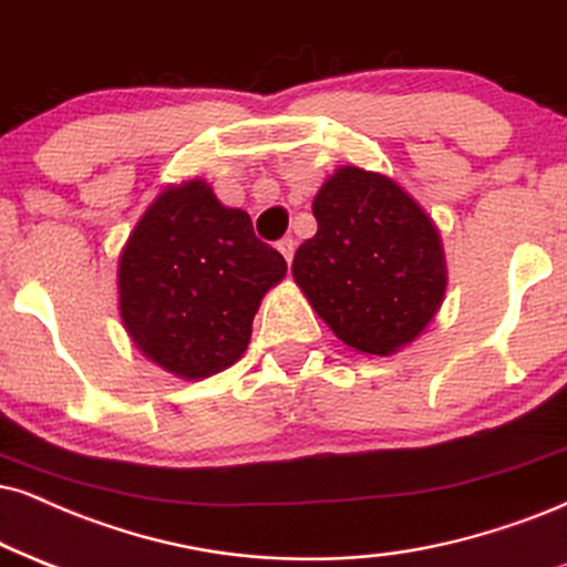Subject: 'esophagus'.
Instances as JSON below:
<instances>
[{
	"instance_id": "1",
	"label": "esophagus",
	"mask_w": 567,
	"mask_h": 567,
	"mask_svg": "<svg viewBox=\"0 0 567 567\" xmlns=\"http://www.w3.org/2000/svg\"><path fill=\"white\" fill-rule=\"evenodd\" d=\"M276 247H278V251H281V255H284V260H286V262H291V257H295V247H297V241L291 239V236H286V239H281V241L276 244Z\"/></svg>"
}]
</instances>
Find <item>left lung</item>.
Here are the masks:
<instances>
[{"mask_svg": "<svg viewBox=\"0 0 567 567\" xmlns=\"http://www.w3.org/2000/svg\"><path fill=\"white\" fill-rule=\"evenodd\" d=\"M318 230L299 244L295 281L347 347L400 352L446 295L442 236L394 178L344 165L312 199Z\"/></svg>", "mask_w": 567, "mask_h": 567, "instance_id": "left-lung-1", "label": "left lung"}]
</instances>
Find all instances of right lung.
<instances>
[{
	"mask_svg": "<svg viewBox=\"0 0 567 567\" xmlns=\"http://www.w3.org/2000/svg\"><path fill=\"white\" fill-rule=\"evenodd\" d=\"M286 260L202 178L165 186L117 260V310L146 360L178 379L220 373L247 352L262 297Z\"/></svg>",
	"mask_w": 567,
	"mask_h": 567,
	"instance_id": "obj_1",
	"label": "right lung"
}]
</instances>
